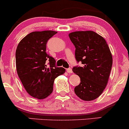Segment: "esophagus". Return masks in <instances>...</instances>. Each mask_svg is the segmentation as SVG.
Here are the masks:
<instances>
[{
	"label": "esophagus",
	"instance_id": "1",
	"mask_svg": "<svg viewBox=\"0 0 129 129\" xmlns=\"http://www.w3.org/2000/svg\"><path fill=\"white\" fill-rule=\"evenodd\" d=\"M67 72L68 73H73L72 69H71V68H69V69H67Z\"/></svg>",
	"mask_w": 129,
	"mask_h": 129
}]
</instances>
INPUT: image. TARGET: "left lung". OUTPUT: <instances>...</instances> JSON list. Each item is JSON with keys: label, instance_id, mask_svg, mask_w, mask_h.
Masks as SVG:
<instances>
[{"label": "left lung", "instance_id": "1", "mask_svg": "<svg viewBox=\"0 0 129 129\" xmlns=\"http://www.w3.org/2000/svg\"><path fill=\"white\" fill-rule=\"evenodd\" d=\"M75 46V58L82 67H74L73 71L80 78L74 92L82 100H95L106 88L112 66L109 47L102 36L93 31H76L69 34Z\"/></svg>", "mask_w": 129, "mask_h": 129}]
</instances>
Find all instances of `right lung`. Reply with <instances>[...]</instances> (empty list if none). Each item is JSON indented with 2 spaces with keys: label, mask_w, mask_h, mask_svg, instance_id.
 Listing matches in <instances>:
<instances>
[{
  "label": "right lung",
  "mask_w": 129,
  "mask_h": 129,
  "mask_svg": "<svg viewBox=\"0 0 129 129\" xmlns=\"http://www.w3.org/2000/svg\"><path fill=\"white\" fill-rule=\"evenodd\" d=\"M57 33L44 30L29 34L20 41L15 52L18 76L29 95L44 99L52 94L56 77L66 70L56 67V60L46 53L48 40ZM49 62L47 68L46 63Z\"/></svg>",
  "instance_id": "1"
}]
</instances>
